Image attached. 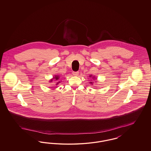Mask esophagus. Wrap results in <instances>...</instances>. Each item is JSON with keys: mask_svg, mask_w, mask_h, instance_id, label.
I'll return each instance as SVG.
<instances>
[{"mask_svg": "<svg viewBox=\"0 0 151 151\" xmlns=\"http://www.w3.org/2000/svg\"><path fill=\"white\" fill-rule=\"evenodd\" d=\"M79 72L78 71H77V72H72V74H73V76H78V75H79Z\"/></svg>", "mask_w": 151, "mask_h": 151, "instance_id": "1", "label": "esophagus"}]
</instances>
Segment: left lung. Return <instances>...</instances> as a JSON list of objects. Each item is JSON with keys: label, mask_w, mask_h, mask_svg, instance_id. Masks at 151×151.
<instances>
[{"label": "left lung", "mask_w": 151, "mask_h": 151, "mask_svg": "<svg viewBox=\"0 0 151 151\" xmlns=\"http://www.w3.org/2000/svg\"><path fill=\"white\" fill-rule=\"evenodd\" d=\"M92 76V75H90V76H89V77H90V78H91ZM94 79H95V78H94V77H93V78H92V79H93V80H94ZM90 84H93V82H92V81H91V82H90Z\"/></svg>", "instance_id": "obj_1"}]
</instances>
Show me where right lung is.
I'll use <instances>...</instances> for the list:
<instances>
[{
	"label": "right lung",
	"mask_w": 151,
	"mask_h": 151,
	"mask_svg": "<svg viewBox=\"0 0 151 151\" xmlns=\"http://www.w3.org/2000/svg\"><path fill=\"white\" fill-rule=\"evenodd\" d=\"M59 76H57V75H55V77H53V79H51L50 82L52 81L53 79H55V80H59ZM59 83H60V81H58V82H57V84H56V85H58V84Z\"/></svg>",
	"instance_id": "obj_1"
}]
</instances>
